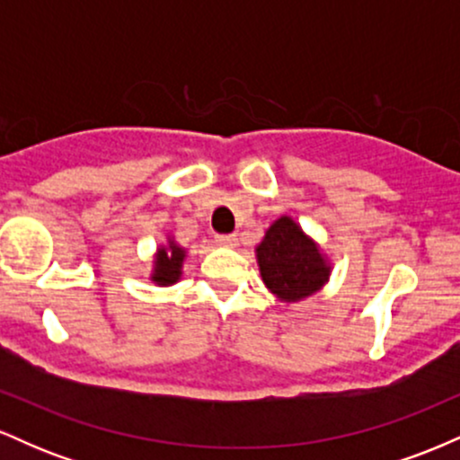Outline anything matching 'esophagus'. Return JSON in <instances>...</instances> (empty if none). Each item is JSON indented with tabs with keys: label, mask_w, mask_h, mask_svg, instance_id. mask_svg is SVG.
<instances>
[{
	"label": "esophagus",
	"mask_w": 460,
	"mask_h": 460,
	"mask_svg": "<svg viewBox=\"0 0 460 460\" xmlns=\"http://www.w3.org/2000/svg\"><path fill=\"white\" fill-rule=\"evenodd\" d=\"M216 244L218 246H235L237 244V235L229 234V235H216Z\"/></svg>",
	"instance_id": "obj_1"
}]
</instances>
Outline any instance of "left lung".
<instances>
[{
    "mask_svg": "<svg viewBox=\"0 0 460 460\" xmlns=\"http://www.w3.org/2000/svg\"><path fill=\"white\" fill-rule=\"evenodd\" d=\"M255 255L261 281L283 303L314 296L331 277V261L292 216H281L268 226Z\"/></svg>",
    "mask_w": 460,
    "mask_h": 460,
    "instance_id": "1",
    "label": "left lung"
}]
</instances>
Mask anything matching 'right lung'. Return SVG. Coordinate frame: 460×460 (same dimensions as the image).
<instances>
[{"label":"right lung","mask_w":460,"mask_h":460,"mask_svg":"<svg viewBox=\"0 0 460 460\" xmlns=\"http://www.w3.org/2000/svg\"><path fill=\"white\" fill-rule=\"evenodd\" d=\"M183 260H186V248L179 246L175 237H168L166 244L157 246L155 257H153L151 281L160 288L175 285L181 279Z\"/></svg>","instance_id":"right-lung-1"}]
</instances>
